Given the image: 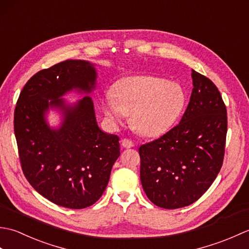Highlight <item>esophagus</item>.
I'll list each match as a JSON object with an SVG mask.
<instances>
[{
  "instance_id": "obj_1",
  "label": "esophagus",
  "mask_w": 249,
  "mask_h": 249,
  "mask_svg": "<svg viewBox=\"0 0 249 249\" xmlns=\"http://www.w3.org/2000/svg\"><path fill=\"white\" fill-rule=\"evenodd\" d=\"M134 145H135L134 142L129 140V139H127V138L122 140V146L125 147V149H129V147H133Z\"/></svg>"
}]
</instances>
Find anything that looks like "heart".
<instances>
[{
	"label": "heart",
	"instance_id": "obj_1",
	"mask_svg": "<svg viewBox=\"0 0 249 249\" xmlns=\"http://www.w3.org/2000/svg\"><path fill=\"white\" fill-rule=\"evenodd\" d=\"M186 105V93L177 82L153 76L126 77L116 81L103 99V110L113 124L131 114V124L141 135L154 137L176 123Z\"/></svg>",
	"mask_w": 249,
	"mask_h": 249
}]
</instances>
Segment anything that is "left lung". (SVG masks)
<instances>
[{
	"label": "left lung",
	"instance_id": "left-lung-1",
	"mask_svg": "<svg viewBox=\"0 0 249 249\" xmlns=\"http://www.w3.org/2000/svg\"><path fill=\"white\" fill-rule=\"evenodd\" d=\"M193 92L179 123L139 147L140 179L155 205L173 210L197 201L223 166L227 109L215 84L192 71Z\"/></svg>",
	"mask_w": 249,
	"mask_h": 249
}]
</instances>
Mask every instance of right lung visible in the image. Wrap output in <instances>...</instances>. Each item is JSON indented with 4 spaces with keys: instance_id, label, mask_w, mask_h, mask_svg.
Listing matches in <instances>:
<instances>
[{
    "instance_id": "right-lung-1",
    "label": "right lung",
    "mask_w": 249,
    "mask_h": 249,
    "mask_svg": "<svg viewBox=\"0 0 249 249\" xmlns=\"http://www.w3.org/2000/svg\"><path fill=\"white\" fill-rule=\"evenodd\" d=\"M96 77L89 62H61L26 82L15 109L14 129L24 177L43 197L68 209L88 208L102 197L120 156V138L98 127L91 97L72 105L61 98L73 89L89 94ZM49 108L61 111L59 128L50 127Z\"/></svg>"
}]
</instances>
